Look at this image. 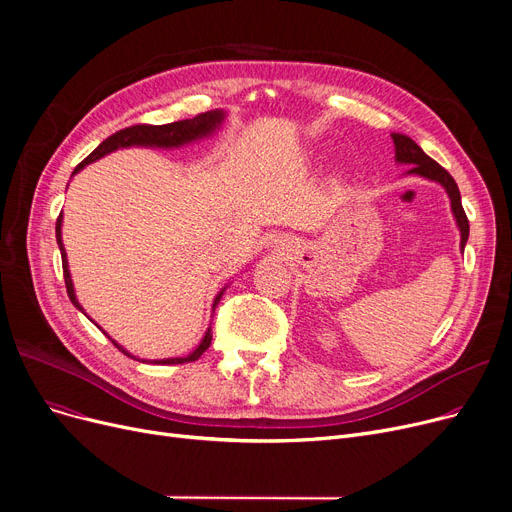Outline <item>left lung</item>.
Masks as SVG:
<instances>
[{
    "label": "left lung",
    "mask_w": 512,
    "mask_h": 512,
    "mask_svg": "<svg viewBox=\"0 0 512 512\" xmlns=\"http://www.w3.org/2000/svg\"><path fill=\"white\" fill-rule=\"evenodd\" d=\"M392 141H394V151H396V161H398V164L411 166V170L407 174L423 176V178L434 180V182H438V184H442L446 188V193L450 197V207H452V213H454L456 226H459V230H461V249L465 251L467 238H469V220H467V215H465L459 186H456L454 178L438 164V161H434L432 157L425 155L423 149L413 139H409L407 134L392 132Z\"/></svg>",
    "instance_id": "obj_1"
}]
</instances>
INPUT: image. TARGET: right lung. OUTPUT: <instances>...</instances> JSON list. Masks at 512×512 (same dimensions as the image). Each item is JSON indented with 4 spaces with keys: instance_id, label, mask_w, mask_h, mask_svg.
Here are the masks:
<instances>
[{
    "instance_id": "right-lung-1",
    "label": "right lung",
    "mask_w": 512,
    "mask_h": 512,
    "mask_svg": "<svg viewBox=\"0 0 512 512\" xmlns=\"http://www.w3.org/2000/svg\"><path fill=\"white\" fill-rule=\"evenodd\" d=\"M224 122V112L215 110V112H205V114H199L191 120H180V122H172V124H161V126H153V124H134V126H128V128H122L118 130L116 134H112V137H107L91 155H87L80 164L74 168L72 174L80 172L85 166H89L91 161L112 153L116 149H124V147H164V149H170V147H180V145H186V143H193L197 139H203V137H209V134H213L215 130H218ZM56 238H58V247H60V253H62V267H64V282H66V290H68V297L72 301V305L83 311V307H80V303L76 301V294H74V286H72V278H70V270H68V259H66V249H64V242H62V213L58 215V222H56ZM226 288H222V292L215 297L213 301V309L215 305L220 303L222 294H224ZM85 313V311H83ZM103 332V330H101ZM105 334V332H103ZM114 342V340H112ZM211 344V328L205 332L201 344L195 348V351L188 355V357H172V359H159V361H153V363H159V365H178V363H191V361H197L207 348ZM114 346H118L120 351L128 357H132L130 353H126L124 348L114 342Z\"/></svg>"
}]
</instances>
